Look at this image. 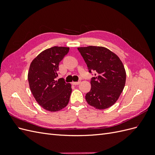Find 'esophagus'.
Here are the masks:
<instances>
[{
	"instance_id": "obj_1",
	"label": "esophagus",
	"mask_w": 155,
	"mask_h": 155,
	"mask_svg": "<svg viewBox=\"0 0 155 155\" xmlns=\"http://www.w3.org/2000/svg\"><path fill=\"white\" fill-rule=\"evenodd\" d=\"M72 85H78L79 83H80V81H76V82H72Z\"/></svg>"
}]
</instances>
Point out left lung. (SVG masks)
<instances>
[{"label": "left lung", "instance_id": "8db88e82", "mask_svg": "<svg viewBox=\"0 0 155 155\" xmlns=\"http://www.w3.org/2000/svg\"><path fill=\"white\" fill-rule=\"evenodd\" d=\"M78 50L87 65L88 72H95L91 89L85 96L88 104L97 109L113 105L122 92L126 72L121 61L114 53L102 46H89Z\"/></svg>", "mask_w": 155, "mask_h": 155}]
</instances>
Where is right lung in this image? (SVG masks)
I'll list each match as a JSON object with an SVG mask.
<instances>
[{"mask_svg":"<svg viewBox=\"0 0 155 155\" xmlns=\"http://www.w3.org/2000/svg\"><path fill=\"white\" fill-rule=\"evenodd\" d=\"M68 51V47L54 46L42 51L30 64V88L37 102L46 110L59 111L68 104L71 84L63 78L56 80L59 64Z\"/></svg>","mask_w":155,"mask_h":155,"instance_id":"obj_1","label":"right lung"}]
</instances>
